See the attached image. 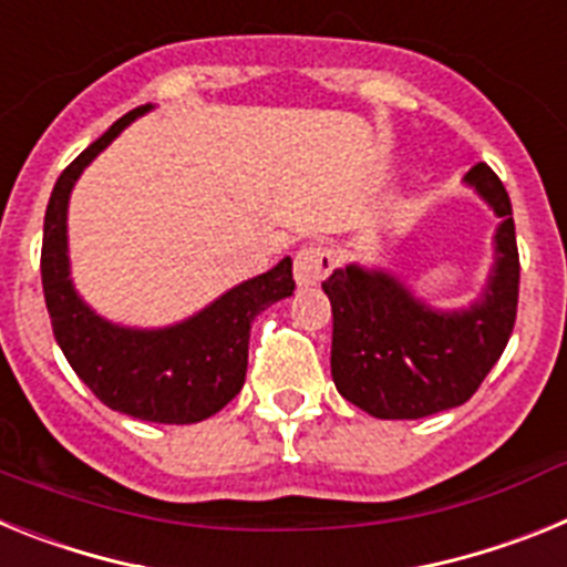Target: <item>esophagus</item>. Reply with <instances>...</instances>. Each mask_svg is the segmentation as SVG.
Returning <instances> with one entry per match:
<instances>
[{"label":"esophagus","instance_id":"1","mask_svg":"<svg viewBox=\"0 0 567 567\" xmlns=\"http://www.w3.org/2000/svg\"><path fill=\"white\" fill-rule=\"evenodd\" d=\"M334 267V252L327 244H309L295 255V280L298 287H315L327 278Z\"/></svg>","mask_w":567,"mask_h":567}]
</instances>
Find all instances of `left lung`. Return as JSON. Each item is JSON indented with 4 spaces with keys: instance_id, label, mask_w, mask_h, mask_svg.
Returning a JSON list of instances; mask_svg holds the SVG:
<instances>
[{
    "instance_id": "8db88e82",
    "label": "left lung",
    "mask_w": 567,
    "mask_h": 567,
    "mask_svg": "<svg viewBox=\"0 0 567 567\" xmlns=\"http://www.w3.org/2000/svg\"><path fill=\"white\" fill-rule=\"evenodd\" d=\"M465 182L503 218L494 275L468 312H434L385 272L346 267L323 280L334 385L372 417L417 420L465 403L514 332L519 252L508 193L488 164L471 167Z\"/></svg>"
}]
</instances>
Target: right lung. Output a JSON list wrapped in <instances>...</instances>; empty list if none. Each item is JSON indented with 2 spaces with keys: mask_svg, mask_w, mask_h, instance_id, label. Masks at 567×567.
I'll return each mask as SVG.
<instances>
[{
  "mask_svg": "<svg viewBox=\"0 0 567 567\" xmlns=\"http://www.w3.org/2000/svg\"><path fill=\"white\" fill-rule=\"evenodd\" d=\"M147 110L150 104H144L122 115L59 175L44 213L42 287L56 343L90 392L130 417L184 425L213 417L240 392L252 320L269 303L292 295V260L284 258L195 318L158 332L113 327L84 307L68 269L70 189L115 135Z\"/></svg>",
  "mask_w": 567,
  "mask_h": 567,
  "instance_id": "right-lung-1",
  "label": "right lung"
}]
</instances>
